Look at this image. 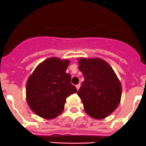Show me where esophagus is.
<instances>
[{
    "instance_id": "34e87169",
    "label": "esophagus",
    "mask_w": 146,
    "mask_h": 146,
    "mask_svg": "<svg viewBox=\"0 0 146 146\" xmlns=\"http://www.w3.org/2000/svg\"><path fill=\"white\" fill-rule=\"evenodd\" d=\"M76 88H77V90H79V88H80V84H77L76 86Z\"/></svg>"
}]
</instances>
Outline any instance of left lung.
I'll use <instances>...</instances> for the list:
<instances>
[{
    "mask_svg": "<svg viewBox=\"0 0 146 146\" xmlns=\"http://www.w3.org/2000/svg\"><path fill=\"white\" fill-rule=\"evenodd\" d=\"M79 69L85 80L77 91L88 115L102 119L119 104L121 85L111 66L101 58H80Z\"/></svg>",
    "mask_w": 146,
    "mask_h": 146,
    "instance_id": "8db88e82",
    "label": "left lung"
}]
</instances>
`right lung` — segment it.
<instances>
[{
	"mask_svg": "<svg viewBox=\"0 0 146 146\" xmlns=\"http://www.w3.org/2000/svg\"><path fill=\"white\" fill-rule=\"evenodd\" d=\"M69 60L50 58L35 69L26 83V99L30 108L45 119L56 118L64 110L69 95L77 92L66 73Z\"/></svg>",
	"mask_w": 146,
	"mask_h": 146,
	"instance_id": "add662e5",
	"label": "right lung"
}]
</instances>
